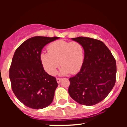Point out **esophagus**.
Segmentation results:
<instances>
[{"mask_svg": "<svg viewBox=\"0 0 127 127\" xmlns=\"http://www.w3.org/2000/svg\"><path fill=\"white\" fill-rule=\"evenodd\" d=\"M61 78H59V77H57V83H60V81H61Z\"/></svg>", "mask_w": 127, "mask_h": 127, "instance_id": "1", "label": "esophagus"}]
</instances>
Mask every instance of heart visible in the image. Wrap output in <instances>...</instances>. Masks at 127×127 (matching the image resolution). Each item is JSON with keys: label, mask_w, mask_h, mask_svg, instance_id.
I'll list each match as a JSON object with an SVG mask.
<instances>
[{"label": "heart", "mask_w": 127, "mask_h": 127, "mask_svg": "<svg viewBox=\"0 0 127 127\" xmlns=\"http://www.w3.org/2000/svg\"><path fill=\"white\" fill-rule=\"evenodd\" d=\"M40 58L44 68L50 75H55L59 67L62 72L75 74L80 70L84 59V48L77 41L58 40L48 46V52L42 53Z\"/></svg>", "instance_id": "1"}]
</instances>
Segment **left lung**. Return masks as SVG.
Wrapping results in <instances>:
<instances>
[{
    "label": "left lung",
    "instance_id": "8db88e82",
    "mask_svg": "<svg viewBox=\"0 0 127 127\" xmlns=\"http://www.w3.org/2000/svg\"><path fill=\"white\" fill-rule=\"evenodd\" d=\"M72 39L83 45L85 57L80 71L69 78L68 92L79 104L95 105L107 97L115 85L116 60L101 41L86 37Z\"/></svg>",
    "mask_w": 127,
    "mask_h": 127
}]
</instances>
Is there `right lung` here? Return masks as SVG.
Returning <instances> with one entry per match:
<instances>
[{
    "instance_id": "obj_1",
    "label": "right lung",
    "mask_w": 127,
    "mask_h": 127,
    "mask_svg": "<svg viewBox=\"0 0 127 127\" xmlns=\"http://www.w3.org/2000/svg\"><path fill=\"white\" fill-rule=\"evenodd\" d=\"M58 38L31 37L14 53L9 68L11 88L18 99L30 108L43 109L53 100L58 84L55 77L45 72L40 55L44 46Z\"/></svg>"
}]
</instances>
